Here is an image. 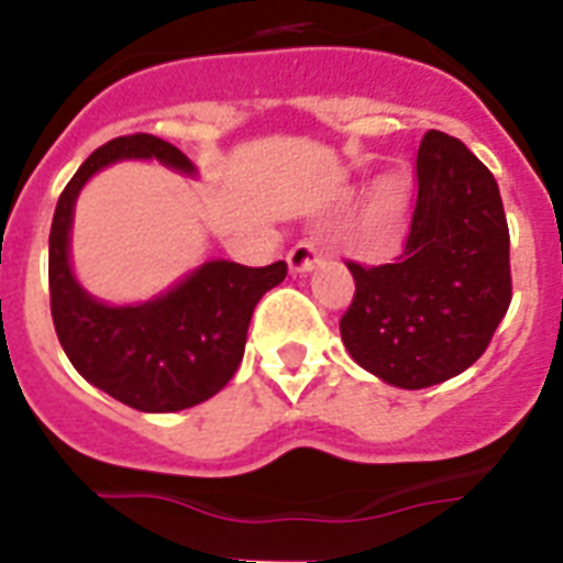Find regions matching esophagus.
<instances>
[{
	"label": "esophagus",
	"instance_id": "obj_1",
	"mask_svg": "<svg viewBox=\"0 0 563 563\" xmlns=\"http://www.w3.org/2000/svg\"><path fill=\"white\" fill-rule=\"evenodd\" d=\"M318 262H321V251H318V245L316 242H310V239H301V242L287 253V265H290L292 273L312 271Z\"/></svg>",
	"mask_w": 563,
	"mask_h": 563
}]
</instances>
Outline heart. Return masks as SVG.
Wrapping results in <instances>:
<instances>
[{"instance_id":"heart-1","label":"heart","mask_w":563,"mask_h":563,"mask_svg":"<svg viewBox=\"0 0 563 563\" xmlns=\"http://www.w3.org/2000/svg\"><path fill=\"white\" fill-rule=\"evenodd\" d=\"M406 202H409V191H406V183L402 180L377 183L375 191H372V197H369L372 211H380V208H386V211H389V222L395 231H400V225H402Z\"/></svg>"}]
</instances>
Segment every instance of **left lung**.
Wrapping results in <instances>:
<instances>
[{
	"label": "left lung",
	"instance_id": "8db88e82",
	"mask_svg": "<svg viewBox=\"0 0 563 563\" xmlns=\"http://www.w3.org/2000/svg\"><path fill=\"white\" fill-rule=\"evenodd\" d=\"M355 296L341 318L355 363L400 389H426L482 357L505 318L510 231L485 163L445 132L417 148V202L389 265L346 262Z\"/></svg>",
	"mask_w": 563,
	"mask_h": 563
}]
</instances>
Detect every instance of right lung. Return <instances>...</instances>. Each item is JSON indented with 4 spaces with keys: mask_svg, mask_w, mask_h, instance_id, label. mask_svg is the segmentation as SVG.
Listing matches in <instances>:
<instances>
[{
    "mask_svg": "<svg viewBox=\"0 0 563 563\" xmlns=\"http://www.w3.org/2000/svg\"><path fill=\"white\" fill-rule=\"evenodd\" d=\"M126 157H157L191 174L186 154L154 134H123L81 163L58 197L49 228V312L78 375L137 411H183L225 386L245 355L253 307L287 276L285 262L245 267L208 262L166 296L109 307L81 290L69 271V225L84 183Z\"/></svg>",
    "mask_w": 563,
    "mask_h": 563,
    "instance_id": "1",
    "label": "right lung"
}]
</instances>
